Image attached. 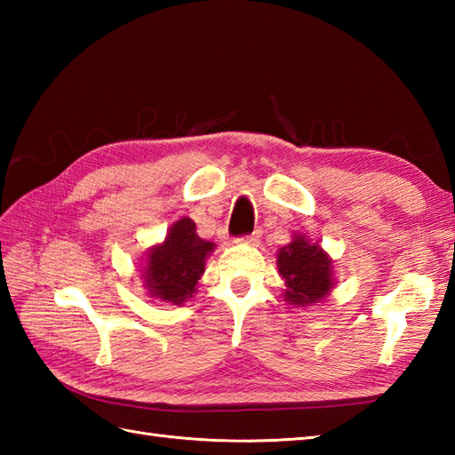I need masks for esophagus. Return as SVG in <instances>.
Wrapping results in <instances>:
<instances>
[{"instance_id": "1", "label": "esophagus", "mask_w": 455, "mask_h": 455, "mask_svg": "<svg viewBox=\"0 0 455 455\" xmlns=\"http://www.w3.org/2000/svg\"><path fill=\"white\" fill-rule=\"evenodd\" d=\"M259 238H262V233H259V230H256V233H252V235H250V236H246V238H240V243L256 246V244L259 243Z\"/></svg>"}]
</instances>
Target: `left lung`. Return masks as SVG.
<instances>
[{
    "instance_id": "left-lung-1",
    "label": "left lung",
    "mask_w": 455,
    "mask_h": 455,
    "mask_svg": "<svg viewBox=\"0 0 455 455\" xmlns=\"http://www.w3.org/2000/svg\"><path fill=\"white\" fill-rule=\"evenodd\" d=\"M277 274L283 277L287 305L311 307L321 303L334 287V259L321 243H313L301 233H293L291 243L275 254Z\"/></svg>"
}]
</instances>
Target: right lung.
Segmentation results:
<instances>
[{
    "label": "right lung",
    "instance_id": "1",
    "mask_svg": "<svg viewBox=\"0 0 455 455\" xmlns=\"http://www.w3.org/2000/svg\"><path fill=\"white\" fill-rule=\"evenodd\" d=\"M215 248V243L197 235L196 222L189 217L178 219L168 228L166 238L150 246L147 252L140 272L148 295L164 303H186L197 293L207 258Z\"/></svg>",
    "mask_w": 455,
    "mask_h": 455
}]
</instances>
